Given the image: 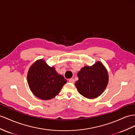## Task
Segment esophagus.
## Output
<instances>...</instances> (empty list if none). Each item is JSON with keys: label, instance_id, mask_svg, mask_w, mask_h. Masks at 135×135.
<instances>
[{"label": "esophagus", "instance_id": "esophagus-1", "mask_svg": "<svg viewBox=\"0 0 135 135\" xmlns=\"http://www.w3.org/2000/svg\"><path fill=\"white\" fill-rule=\"evenodd\" d=\"M69 82L70 83H72V84H74V83H75V80L74 79H72V78H71V79H69Z\"/></svg>", "mask_w": 135, "mask_h": 135}]
</instances>
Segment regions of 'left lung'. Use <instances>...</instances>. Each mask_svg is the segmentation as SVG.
I'll return each instance as SVG.
<instances>
[{"instance_id":"obj_1","label":"left lung","mask_w":135,"mask_h":135,"mask_svg":"<svg viewBox=\"0 0 135 135\" xmlns=\"http://www.w3.org/2000/svg\"><path fill=\"white\" fill-rule=\"evenodd\" d=\"M78 76L76 87L79 94L88 99H95L101 95L109 80L108 71L99 61L92 66L83 67L78 72Z\"/></svg>"}]
</instances>
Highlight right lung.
<instances>
[{
	"label": "right lung",
	"mask_w": 135,
	"mask_h": 135,
	"mask_svg": "<svg viewBox=\"0 0 135 135\" xmlns=\"http://www.w3.org/2000/svg\"><path fill=\"white\" fill-rule=\"evenodd\" d=\"M27 82L35 96L47 100L57 95L67 80L58 74L54 67H50L43 59H39L29 68Z\"/></svg>",
	"instance_id": "add662e5"
}]
</instances>
